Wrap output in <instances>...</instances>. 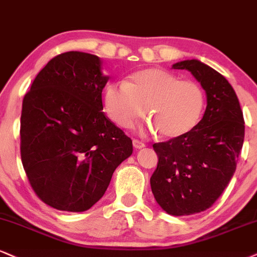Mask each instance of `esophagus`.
<instances>
[{
  "label": "esophagus",
  "mask_w": 257,
  "mask_h": 257,
  "mask_svg": "<svg viewBox=\"0 0 257 257\" xmlns=\"http://www.w3.org/2000/svg\"><path fill=\"white\" fill-rule=\"evenodd\" d=\"M133 146H134L135 148H142V147L146 146V145H145L142 141L138 140V139H134V140H133Z\"/></svg>",
  "instance_id": "34e87169"
}]
</instances>
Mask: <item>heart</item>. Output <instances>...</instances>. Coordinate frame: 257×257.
Wrapping results in <instances>:
<instances>
[{
  "label": "heart",
  "instance_id": "obj_1",
  "mask_svg": "<svg viewBox=\"0 0 257 257\" xmlns=\"http://www.w3.org/2000/svg\"><path fill=\"white\" fill-rule=\"evenodd\" d=\"M205 104L200 83L160 68L135 72L126 82H111L104 94V110L116 125L133 128L147 111L152 119L147 129L159 132L166 140L193 132L202 118Z\"/></svg>",
  "mask_w": 257,
  "mask_h": 257
}]
</instances>
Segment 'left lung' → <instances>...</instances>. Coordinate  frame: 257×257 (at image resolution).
<instances>
[{
	"mask_svg": "<svg viewBox=\"0 0 257 257\" xmlns=\"http://www.w3.org/2000/svg\"><path fill=\"white\" fill-rule=\"evenodd\" d=\"M195 76L206 91L207 106L193 132L157 142L158 164L151 177L154 199L172 215H190L213 206L232 178L244 141V118L232 86L197 60L172 66Z\"/></svg>",
	"mask_w": 257,
	"mask_h": 257,
	"instance_id": "1",
	"label": "left lung"
}]
</instances>
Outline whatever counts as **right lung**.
Wrapping results in <instances>:
<instances>
[{
  "label": "right lung",
  "mask_w": 257,
  "mask_h": 257,
  "mask_svg": "<svg viewBox=\"0 0 257 257\" xmlns=\"http://www.w3.org/2000/svg\"><path fill=\"white\" fill-rule=\"evenodd\" d=\"M107 80L98 56L68 51L48 62L24 97V170L36 195L60 211L91 208L133 153L131 138L101 111Z\"/></svg>",
  "instance_id": "obj_1"
}]
</instances>
